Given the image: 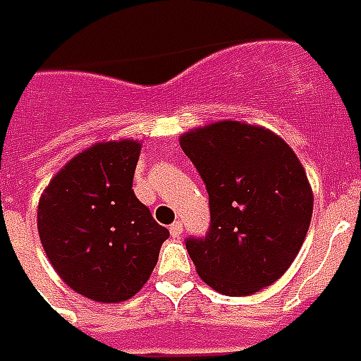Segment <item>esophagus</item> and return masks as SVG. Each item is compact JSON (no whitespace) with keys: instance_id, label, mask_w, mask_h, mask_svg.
<instances>
[{"instance_id":"esophagus-1","label":"esophagus","mask_w":361,"mask_h":361,"mask_svg":"<svg viewBox=\"0 0 361 361\" xmlns=\"http://www.w3.org/2000/svg\"><path fill=\"white\" fill-rule=\"evenodd\" d=\"M169 232H171V235H173V238H178V235L183 234V222H180V221L173 222V224L169 226Z\"/></svg>"}]
</instances>
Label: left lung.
I'll return each mask as SVG.
<instances>
[{"instance_id":"1","label":"left lung","mask_w":361,"mask_h":361,"mask_svg":"<svg viewBox=\"0 0 361 361\" xmlns=\"http://www.w3.org/2000/svg\"><path fill=\"white\" fill-rule=\"evenodd\" d=\"M209 194L211 224L186 249L207 286L245 297L283 276L312 219L314 197L295 152L262 127L219 121L180 137Z\"/></svg>"}]
</instances>
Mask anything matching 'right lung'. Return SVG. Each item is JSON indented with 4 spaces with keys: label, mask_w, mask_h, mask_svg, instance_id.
<instances>
[{
    "label": "right lung",
    "mask_w": 361,
    "mask_h": 361,
    "mask_svg": "<svg viewBox=\"0 0 361 361\" xmlns=\"http://www.w3.org/2000/svg\"><path fill=\"white\" fill-rule=\"evenodd\" d=\"M140 145L102 142L78 154L43 192L37 230L59 276L99 302H121L145 286L169 230L135 196Z\"/></svg>",
    "instance_id": "right-lung-1"
}]
</instances>
